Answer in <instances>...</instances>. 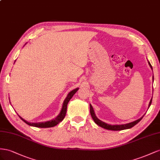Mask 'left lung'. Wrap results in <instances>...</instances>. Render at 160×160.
<instances>
[{"mask_svg":"<svg viewBox=\"0 0 160 160\" xmlns=\"http://www.w3.org/2000/svg\"><path fill=\"white\" fill-rule=\"evenodd\" d=\"M148 63H149V66L151 67L152 70L153 69L151 63H149V61H148ZM152 101V98L150 100V102H149V107H150V105H151ZM90 112L91 116H92V119L94 120V121L95 122L96 124H97L98 126L102 127V128H104V129H108V130H112V131H121V130L130 129V128H131V127H133V126H135L136 124H138V123L141 119H142V118L143 117V116L142 117H141L140 118H139V119L136 120V121H135L133 122H129V123H127V124L112 125H108V124H107V123L104 122H103L102 121H100V119H98V118L97 117V116H96L95 113H94V111L93 110V108H92V105H91V104H90Z\"/></svg>","mask_w":160,"mask_h":160,"instance_id":"left-lung-1","label":"left lung"}]
</instances>
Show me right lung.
I'll use <instances>...</instances> for the list:
<instances>
[{
  "label": "right lung",
  "mask_w": 160,
  "mask_h": 160,
  "mask_svg": "<svg viewBox=\"0 0 160 160\" xmlns=\"http://www.w3.org/2000/svg\"><path fill=\"white\" fill-rule=\"evenodd\" d=\"M78 90V88H77L74 90H73L70 92L68 93V94L67 95L66 98H65L64 101L63 102V105H62V110L60 112V114L55 118L49 121H46V122H29L28 121H25L23 118H21L19 115V117L21 118V119L22 121H23L26 124H27L28 125L30 126H33V127H40V128H48V127H52L57 125L58 123H60L63 118H64L66 114V111H67V106H68V103L69 102L70 100L72 98L74 94L77 92Z\"/></svg>",
  "instance_id": "right-lung-1"
}]
</instances>
